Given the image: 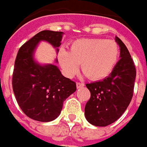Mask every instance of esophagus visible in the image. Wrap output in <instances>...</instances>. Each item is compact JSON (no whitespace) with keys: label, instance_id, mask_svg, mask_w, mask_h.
<instances>
[{"label":"esophagus","instance_id":"1","mask_svg":"<svg viewBox=\"0 0 147 147\" xmlns=\"http://www.w3.org/2000/svg\"><path fill=\"white\" fill-rule=\"evenodd\" d=\"M76 86H77V88H78V89H80V88H81V87H84V83L77 82L76 83Z\"/></svg>","mask_w":147,"mask_h":147}]
</instances>
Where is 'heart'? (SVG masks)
<instances>
[{
	"label": "heart",
	"mask_w": 147,
	"mask_h": 147,
	"mask_svg": "<svg viewBox=\"0 0 147 147\" xmlns=\"http://www.w3.org/2000/svg\"><path fill=\"white\" fill-rule=\"evenodd\" d=\"M119 46L114 40L105 39H79L70 46V51L61 48L57 57L67 77H73L81 64L82 72L93 81L107 78L119 59Z\"/></svg>",
	"instance_id": "b5f03b06"
}]
</instances>
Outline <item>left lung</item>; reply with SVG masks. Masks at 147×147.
<instances>
[{
  "instance_id": "left-lung-1",
  "label": "left lung",
  "mask_w": 147,
  "mask_h": 147,
  "mask_svg": "<svg viewBox=\"0 0 147 147\" xmlns=\"http://www.w3.org/2000/svg\"><path fill=\"white\" fill-rule=\"evenodd\" d=\"M120 58L113 73L101 81L86 84L90 98L84 107L87 121L95 126H107L123 115L133 97L136 69L126 46L119 37Z\"/></svg>"
}]
</instances>
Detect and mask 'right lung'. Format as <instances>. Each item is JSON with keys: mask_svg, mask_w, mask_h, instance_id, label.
I'll list each match as a JSON object with an SVG mask.
<instances>
[{"mask_svg": "<svg viewBox=\"0 0 147 147\" xmlns=\"http://www.w3.org/2000/svg\"><path fill=\"white\" fill-rule=\"evenodd\" d=\"M62 36L60 31H40L20 47L16 57L12 90L22 111L36 121L50 122L57 119L63 101L76 90V83L64 77L57 66L38 64L33 57L40 40L59 47Z\"/></svg>", "mask_w": 147, "mask_h": 147, "instance_id": "obj_1", "label": "right lung"}]
</instances>
